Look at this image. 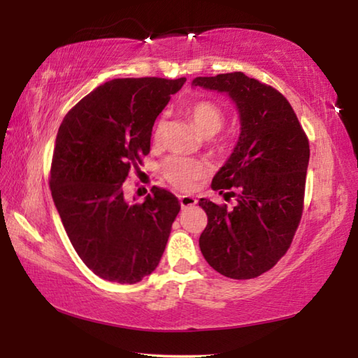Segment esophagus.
<instances>
[{"mask_svg":"<svg viewBox=\"0 0 358 358\" xmlns=\"http://www.w3.org/2000/svg\"><path fill=\"white\" fill-rule=\"evenodd\" d=\"M178 199H180V205H181V208L192 207V205H196V203H197L196 197H192V196H180Z\"/></svg>","mask_w":358,"mask_h":358,"instance_id":"obj_1","label":"esophagus"}]
</instances>
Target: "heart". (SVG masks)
Instances as JSON below:
<instances>
[{
  "label": "heart",
  "mask_w": 358,
  "mask_h": 358,
  "mask_svg": "<svg viewBox=\"0 0 358 358\" xmlns=\"http://www.w3.org/2000/svg\"><path fill=\"white\" fill-rule=\"evenodd\" d=\"M189 117L194 121V124H196V128L201 131L203 136L216 134V132L224 126V121H226V113H224L222 107L208 99L192 102L189 107ZM162 131H164V121L161 120L157 121L153 132L155 142L161 141ZM211 145H213V148L217 153H224V151H227L230 147L229 141L224 137H217L215 141H211ZM208 172V162L186 156H171L167 157L164 164H162V173H164V177L171 181L175 187L183 191L191 189L194 183H196L197 180L203 178Z\"/></svg>",
  "instance_id": "obj_1"
}]
</instances>
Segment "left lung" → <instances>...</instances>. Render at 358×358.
<instances>
[{
	"label": "left lung",
	"instance_id": "1",
	"mask_svg": "<svg viewBox=\"0 0 358 358\" xmlns=\"http://www.w3.org/2000/svg\"><path fill=\"white\" fill-rule=\"evenodd\" d=\"M192 85L227 93L241 123L238 142L211 183L226 201L237 197V205L199 201L208 217L199 246L217 273L251 280L273 268L292 243L310 142L292 106L270 85L243 72L196 77Z\"/></svg>",
	"mask_w": 358,
	"mask_h": 358
}]
</instances>
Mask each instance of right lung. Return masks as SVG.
Returning <instances> with one entry per match:
<instances>
[{
    "label": "right lung",
    "instance_id": "right-lung-1",
    "mask_svg": "<svg viewBox=\"0 0 358 358\" xmlns=\"http://www.w3.org/2000/svg\"><path fill=\"white\" fill-rule=\"evenodd\" d=\"M185 82L113 78L78 101L59 126L52 197L78 257L102 280L142 281L166 250L178 199L153 186L143 203H131L123 183L138 172L156 117Z\"/></svg>",
    "mask_w": 358,
    "mask_h": 358
}]
</instances>
